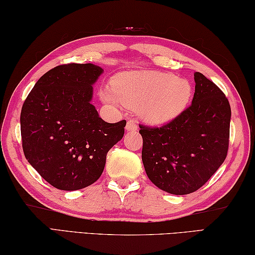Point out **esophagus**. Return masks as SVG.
<instances>
[{"instance_id": "esophagus-1", "label": "esophagus", "mask_w": 255, "mask_h": 255, "mask_svg": "<svg viewBox=\"0 0 255 255\" xmlns=\"http://www.w3.org/2000/svg\"><path fill=\"white\" fill-rule=\"evenodd\" d=\"M137 129V124L135 120H128L126 125V130L127 131H133Z\"/></svg>"}]
</instances>
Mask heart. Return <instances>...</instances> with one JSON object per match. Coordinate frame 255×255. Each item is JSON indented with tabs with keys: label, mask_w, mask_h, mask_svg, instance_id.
Segmentation results:
<instances>
[{
	"label": "heart",
	"mask_w": 255,
	"mask_h": 255,
	"mask_svg": "<svg viewBox=\"0 0 255 255\" xmlns=\"http://www.w3.org/2000/svg\"><path fill=\"white\" fill-rule=\"evenodd\" d=\"M192 88L188 80L157 71H131L117 75L112 88H103L101 100L111 106L136 109L145 122L161 125L185 110Z\"/></svg>",
	"instance_id": "1"
}]
</instances>
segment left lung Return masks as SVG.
<instances>
[{
  "mask_svg": "<svg viewBox=\"0 0 255 255\" xmlns=\"http://www.w3.org/2000/svg\"><path fill=\"white\" fill-rule=\"evenodd\" d=\"M191 106L162 127L139 125L141 159L148 179L172 195L195 192L225 161L231 106L225 94L201 73H195Z\"/></svg>",
  "mask_w": 255,
  "mask_h": 255,
  "instance_id": "obj_1",
  "label": "left lung"
}]
</instances>
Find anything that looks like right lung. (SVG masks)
Instances as JSON below:
<instances>
[{
  "instance_id": "1",
  "label": "right lung",
  "mask_w": 255,
  "mask_h": 255,
  "mask_svg": "<svg viewBox=\"0 0 255 255\" xmlns=\"http://www.w3.org/2000/svg\"><path fill=\"white\" fill-rule=\"evenodd\" d=\"M103 73L94 64H66L42 75L20 116L25 158L59 190H80L100 178L107 153L122 139L126 120L106 123L91 101Z\"/></svg>"
}]
</instances>
